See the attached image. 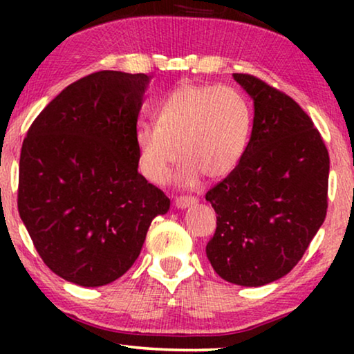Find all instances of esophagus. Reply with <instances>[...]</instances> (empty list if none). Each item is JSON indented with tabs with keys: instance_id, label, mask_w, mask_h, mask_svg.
I'll list each match as a JSON object with an SVG mask.
<instances>
[{
	"instance_id": "34e87169",
	"label": "esophagus",
	"mask_w": 354,
	"mask_h": 354,
	"mask_svg": "<svg viewBox=\"0 0 354 354\" xmlns=\"http://www.w3.org/2000/svg\"><path fill=\"white\" fill-rule=\"evenodd\" d=\"M198 203V198L195 196H178L176 198V201H174V205H176L177 209H185L188 206H193Z\"/></svg>"
}]
</instances>
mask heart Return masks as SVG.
<instances>
[{
  "label": "heart",
  "instance_id": "heart-1",
  "mask_svg": "<svg viewBox=\"0 0 354 354\" xmlns=\"http://www.w3.org/2000/svg\"><path fill=\"white\" fill-rule=\"evenodd\" d=\"M156 122L142 120L133 130L140 171L162 183L182 159L176 180L192 187L201 176L211 180L234 172L248 148L253 114L248 101L232 86L177 85L154 111Z\"/></svg>",
  "mask_w": 354,
  "mask_h": 354
}]
</instances>
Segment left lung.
Here are the masks:
<instances>
[{
    "label": "left lung",
    "mask_w": 354,
    "mask_h": 354,
    "mask_svg": "<svg viewBox=\"0 0 354 354\" xmlns=\"http://www.w3.org/2000/svg\"><path fill=\"white\" fill-rule=\"evenodd\" d=\"M234 80L253 100L248 148L239 167L206 193L217 214L206 256L241 287L287 275L327 212L328 153L297 101L248 74Z\"/></svg>",
    "instance_id": "obj_1"
}]
</instances>
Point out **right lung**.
I'll list each match as a JSON object with an SVG mask.
<instances>
[{"mask_svg":"<svg viewBox=\"0 0 354 354\" xmlns=\"http://www.w3.org/2000/svg\"><path fill=\"white\" fill-rule=\"evenodd\" d=\"M151 75L101 71L66 86L38 114L19 162L21 219L43 263L101 287L138 258L171 200L138 172L133 130Z\"/></svg>","mask_w":354,"mask_h":354,"instance_id":"1","label":"right lung"}]
</instances>
